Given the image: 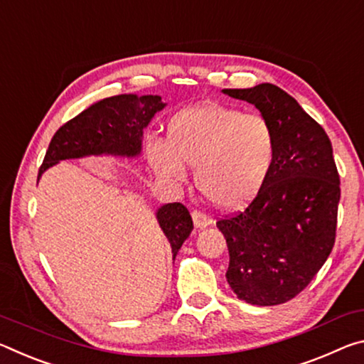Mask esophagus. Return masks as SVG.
<instances>
[{
    "mask_svg": "<svg viewBox=\"0 0 364 364\" xmlns=\"http://www.w3.org/2000/svg\"><path fill=\"white\" fill-rule=\"evenodd\" d=\"M192 219H193V225L196 229H205V228H208V225L213 224V219L200 211H193Z\"/></svg>",
    "mask_w": 364,
    "mask_h": 364,
    "instance_id": "34e87169",
    "label": "esophagus"
}]
</instances>
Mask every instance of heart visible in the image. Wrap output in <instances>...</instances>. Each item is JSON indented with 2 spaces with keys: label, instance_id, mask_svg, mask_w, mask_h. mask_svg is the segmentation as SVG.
<instances>
[{
  "label": "heart",
  "instance_id": "obj_1",
  "mask_svg": "<svg viewBox=\"0 0 364 364\" xmlns=\"http://www.w3.org/2000/svg\"><path fill=\"white\" fill-rule=\"evenodd\" d=\"M276 150V132L263 114L201 103L177 112L168 124L166 143L148 141L146 156L169 183L186 181V164L195 168L200 193L218 210L237 211L266 186Z\"/></svg>",
  "mask_w": 364,
  "mask_h": 364
}]
</instances>
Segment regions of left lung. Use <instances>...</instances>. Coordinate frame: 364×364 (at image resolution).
Masks as SVG:
<instances>
[{
    "instance_id": "left-lung-1",
    "label": "left lung",
    "mask_w": 364,
    "mask_h": 364,
    "mask_svg": "<svg viewBox=\"0 0 364 364\" xmlns=\"http://www.w3.org/2000/svg\"><path fill=\"white\" fill-rule=\"evenodd\" d=\"M269 119L276 161L245 211L218 221L229 248L225 279L238 300L274 306L294 299L323 267L336 242L341 178L324 129L272 83L225 88Z\"/></svg>"
}]
</instances>
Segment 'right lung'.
I'll return each mask as SVG.
<instances>
[{
  "label": "right lung",
  "mask_w": 364,
  "mask_h": 364,
  "mask_svg": "<svg viewBox=\"0 0 364 364\" xmlns=\"http://www.w3.org/2000/svg\"><path fill=\"white\" fill-rule=\"evenodd\" d=\"M164 108L166 103L159 95L139 97L129 93L97 101L53 135L38 178L46 169L65 159L140 156L143 130ZM156 221L169 240L172 258L176 259L183 242L192 234V216L183 205L168 203L156 210Z\"/></svg>",
  "instance_id": "add662e5"
}]
</instances>
